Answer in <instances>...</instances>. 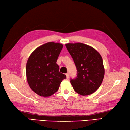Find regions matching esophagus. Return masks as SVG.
<instances>
[{
  "instance_id": "obj_1",
  "label": "esophagus",
  "mask_w": 130,
  "mask_h": 130,
  "mask_svg": "<svg viewBox=\"0 0 130 130\" xmlns=\"http://www.w3.org/2000/svg\"><path fill=\"white\" fill-rule=\"evenodd\" d=\"M66 78H67V79H68L69 77V74L68 73H67V74H66Z\"/></svg>"
}]
</instances>
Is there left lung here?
Here are the masks:
<instances>
[{"mask_svg":"<svg viewBox=\"0 0 130 130\" xmlns=\"http://www.w3.org/2000/svg\"><path fill=\"white\" fill-rule=\"evenodd\" d=\"M65 45L77 70V77L70 80L74 90L83 96L93 94L100 87L105 75L100 54L93 47L82 43Z\"/></svg>","mask_w":130,"mask_h":130,"instance_id":"left-lung-1","label":"left lung"}]
</instances>
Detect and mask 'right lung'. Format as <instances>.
Returning <instances> with one entry per match:
<instances>
[{
	"label": "right lung",
	"mask_w": 130,
	"mask_h": 130,
	"mask_svg": "<svg viewBox=\"0 0 130 130\" xmlns=\"http://www.w3.org/2000/svg\"><path fill=\"white\" fill-rule=\"evenodd\" d=\"M62 44L48 42L34 50L27 60L26 79L31 89L37 95L48 97L56 93L64 74L59 72L57 60L63 48Z\"/></svg>",
	"instance_id": "right-lung-1"
}]
</instances>
